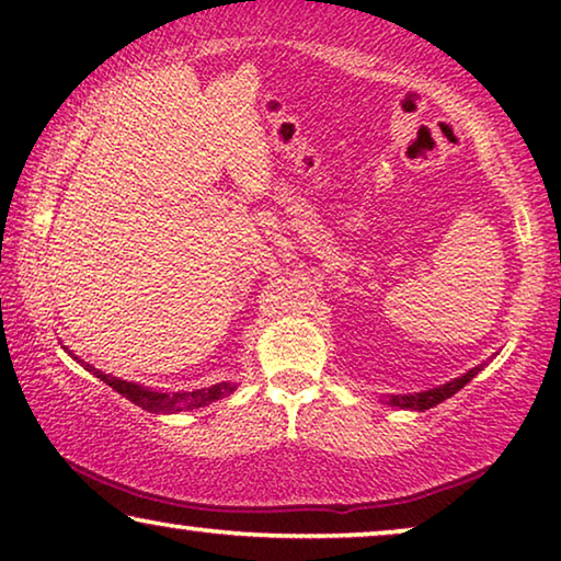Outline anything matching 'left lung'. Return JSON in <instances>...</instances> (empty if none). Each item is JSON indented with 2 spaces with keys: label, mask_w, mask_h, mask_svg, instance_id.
I'll return each mask as SVG.
<instances>
[{
  "label": "left lung",
  "mask_w": 561,
  "mask_h": 561,
  "mask_svg": "<svg viewBox=\"0 0 561 561\" xmlns=\"http://www.w3.org/2000/svg\"><path fill=\"white\" fill-rule=\"evenodd\" d=\"M481 370H483V365L473 367V370H468L466 375H461V378L446 382V386L431 388V390H423V392H413V396H390L388 398V405L405 408V411H408V408H411V411H428V408L443 403V400H446V398L456 396V392L461 390L466 382H471Z\"/></svg>",
  "instance_id": "left-lung-1"
}]
</instances>
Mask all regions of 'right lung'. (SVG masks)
<instances>
[{
    "label": "right lung",
    "mask_w": 561,
    "mask_h": 561,
    "mask_svg": "<svg viewBox=\"0 0 561 561\" xmlns=\"http://www.w3.org/2000/svg\"><path fill=\"white\" fill-rule=\"evenodd\" d=\"M75 360H78V357H75ZM82 365H85L88 373H93L95 378L107 382V386H111L115 392H121L123 398H128L130 403H136L138 408H144V411H148V413L196 411V408H204L208 403H214V400L229 396V392H233V388H237V386H231V382H219V386L194 390V392H158V390H150L144 386H136V382H128V380L113 378V375L100 373L88 363H82Z\"/></svg>",
    "instance_id": "add662e5"
}]
</instances>
